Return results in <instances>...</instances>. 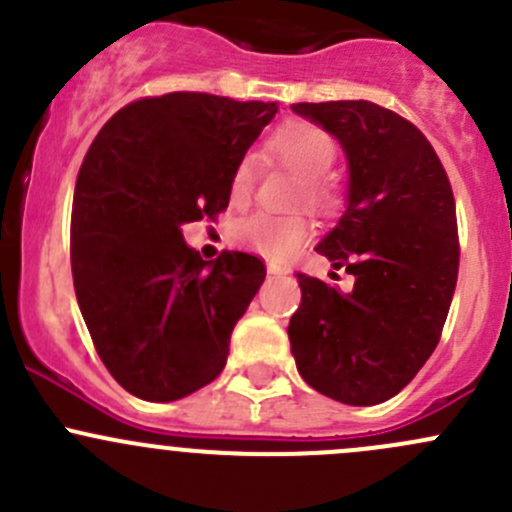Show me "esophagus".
I'll return each instance as SVG.
<instances>
[{
    "label": "esophagus",
    "mask_w": 512,
    "mask_h": 512,
    "mask_svg": "<svg viewBox=\"0 0 512 512\" xmlns=\"http://www.w3.org/2000/svg\"><path fill=\"white\" fill-rule=\"evenodd\" d=\"M267 275H287V270L285 267L275 265V262H270V265H267Z\"/></svg>",
    "instance_id": "obj_1"
}]
</instances>
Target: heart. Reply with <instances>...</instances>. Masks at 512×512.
I'll return each instance as SVG.
<instances>
[{
  "mask_svg": "<svg viewBox=\"0 0 512 512\" xmlns=\"http://www.w3.org/2000/svg\"><path fill=\"white\" fill-rule=\"evenodd\" d=\"M267 151L294 173L302 175L304 195L309 203L319 205V208L332 205L334 188L332 180L324 173L332 168L334 158H337V143L324 128L304 121L285 123L267 138ZM252 178H255V165L250 158H242L230 178V195L235 203H242L250 195ZM309 235H312V227L302 215L255 213L237 225V237L245 245L277 262H285L297 255Z\"/></svg>",
  "mask_w": 512,
  "mask_h": 512,
  "instance_id": "obj_1",
  "label": "heart"
}]
</instances>
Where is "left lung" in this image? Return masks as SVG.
<instances>
[{
	"instance_id": "left-lung-1",
	"label": "left lung",
	"mask_w": 512,
	"mask_h": 512,
	"mask_svg": "<svg viewBox=\"0 0 512 512\" xmlns=\"http://www.w3.org/2000/svg\"><path fill=\"white\" fill-rule=\"evenodd\" d=\"M347 156V210L319 240L349 292L297 272L302 304L289 319L297 371L349 406L399 394L436 349L458 280L456 203L421 131L371 101L292 103ZM334 275V272H332Z\"/></svg>"
}]
</instances>
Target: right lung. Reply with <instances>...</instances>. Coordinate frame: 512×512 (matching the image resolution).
<instances>
[{"label":"right lung","instance_id":"obj_1","mask_svg":"<svg viewBox=\"0 0 512 512\" xmlns=\"http://www.w3.org/2000/svg\"><path fill=\"white\" fill-rule=\"evenodd\" d=\"M275 101L175 91L108 118L79 170L71 275L96 352L143 401H178L223 371L230 334L265 280L247 252L205 262L183 225L230 203V178Z\"/></svg>","mask_w":512,"mask_h":512}]
</instances>
